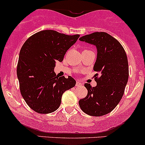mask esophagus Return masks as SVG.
Segmentation results:
<instances>
[{
	"label": "esophagus",
	"mask_w": 145,
	"mask_h": 145,
	"mask_svg": "<svg viewBox=\"0 0 145 145\" xmlns=\"http://www.w3.org/2000/svg\"><path fill=\"white\" fill-rule=\"evenodd\" d=\"M82 86V83H81L78 81H76V86H77V87H80V86Z\"/></svg>",
	"instance_id": "obj_1"
}]
</instances>
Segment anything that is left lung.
Masks as SVG:
<instances>
[{"mask_svg":"<svg viewBox=\"0 0 145 145\" xmlns=\"http://www.w3.org/2000/svg\"><path fill=\"white\" fill-rule=\"evenodd\" d=\"M79 40L95 45L97 50L93 67L97 71V86L85 83L88 95L79 100V106L90 116H103L112 112L123 95L129 76L126 53L121 43L106 32H94Z\"/></svg>","mask_w":145,"mask_h":145,"instance_id":"8db88e82","label":"left lung"}]
</instances>
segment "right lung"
I'll return each instance as SVG.
<instances>
[{
  "mask_svg": "<svg viewBox=\"0 0 145 145\" xmlns=\"http://www.w3.org/2000/svg\"><path fill=\"white\" fill-rule=\"evenodd\" d=\"M79 36L43 30L32 35L22 47L17 67L20 92L36 112H55L60 105L62 94L76 85L70 76L67 78L56 76L54 68Z\"/></svg>",
  "mask_w": 145,
  "mask_h": 145,
  "instance_id": "1",
  "label": "right lung"
}]
</instances>
